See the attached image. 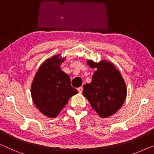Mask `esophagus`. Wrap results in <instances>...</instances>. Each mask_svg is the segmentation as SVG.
I'll list each match as a JSON object with an SVG mask.
<instances>
[{"instance_id":"esophagus-1","label":"esophagus","mask_w":154,"mask_h":154,"mask_svg":"<svg viewBox=\"0 0 154 154\" xmlns=\"http://www.w3.org/2000/svg\"><path fill=\"white\" fill-rule=\"evenodd\" d=\"M77 91L79 93H82V91H83V87H79V88H77Z\"/></svg>"}]
</instances>
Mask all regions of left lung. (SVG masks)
<instances>
[{
    "label": "left lung",
    "instance_id": "1",
    "mask_svg": "<svg viewBox=\"0 0 154 154\" xmlns=\"http://www.w3.org/2000/svg\"><path fill=\"white\" fill-rule=\"evenodd\" d=\"M87 63L97 70L91 83L84 85L83 94L101 118H108L124 104L127 96L125 80L111 62L102 60L95 63L88 60Z\"/></svg>",
    "mask_w": 154,
    "mask_h": 154
}]
</instances>
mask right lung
<instances>
[{
  "mask_svg": "<svg viewBox=\"0 0 154 154\" xmlns=\"http://www.w3.org/2000/svg\"><path fill=\"white\" fill-rule=\"evenodd\" d=\"M59 57L54 55L41 64L31 86L34 104L43 115L52 118L58 116L68 100L78 93L71 86L69 75L59 67L64 61Z\"/></svg>",
  "mask_w": 154,
  "mask_h": 154,
  "instance_id": "right-lung-1",
  "label": "right lung"
}]
</instances>
